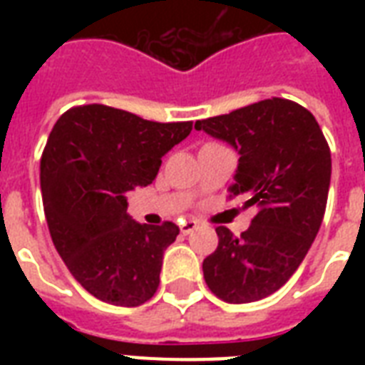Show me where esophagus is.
I'll return each mask as SVG.
<instances>
[{
  "mask_svg": "<svg viewBox=\"0 0 365 365\" xmlns=\"http://www.w3.org/2000/svg\"><path fill=\"white\" fill-rule=\"evenodd\" d=\"M199 227V223L195 222V220H189V222H183L182 227H180V231H182V235H189L193 233L195 229Z\"/></svg>",
  "mask_w": 365,
  "mask_h": 365,
  "instance_id": "34e87169",
  "label": "esophagus"
}]
</instances>
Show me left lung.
Listing matches in <instances>:
<instances>
[{"label": "left lung", "instance_id": "1", "mask_svg": "<svg viewBox=\"0 0 365 365\" xmlns=\"http://www.w3.org/2000/svg\"><path fill=\"white\" fill-rule=\"evenodd\" d=\"M239 153L229 197L244 195L257 214L240 237L217 227V248L202 261L212 294L252 303L274 294L305 259L322 225L331 153L311 111L269 98L195 123Z\"/></svg>", "mask_w": 365, "mask_h": 365}]
</instances>
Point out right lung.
<instances>
[{
    "label": "right lung",
    "mask_w": 365,
    "mask_h": 365,
    "mask_svg": "<svg viewBox=\"0 0 365 365\" xmlns=\"http://www.w3.org/2000/svg\"><path fill=\"white\" fill-rule=\"evenodd\" d=\"M193 123H155L102 104L60 115L41 157V195L54 248L96 299L138 307L153 297L165 250L180 229L126 212V195L153 182Z\"/></svg>",
    "instance_id": "right-lung-1"
}]
</instances>
